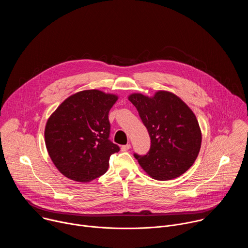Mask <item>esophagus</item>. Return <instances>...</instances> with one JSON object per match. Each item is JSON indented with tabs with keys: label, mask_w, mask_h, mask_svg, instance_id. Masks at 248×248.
<instances>
[{
	"label": "esophagus",
	"mask_w": 248,
	"mask_h": 248,
	"mask_svg": "<svg viewBox=\"0 0 248 248\" xmlns=\"http://www.w3.org/2000/svg\"><path fill=\"white\" fill-rule=\"evenodd\" d=\"M129 148H130V144L128 143V144H126V145H123V146L121 147V150H122V151H127Z\"/></svg>",
	"instance_id": "1"
}]
</instances>
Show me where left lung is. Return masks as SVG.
Wrapping results in <instances>:
<instances>
[{
  "instance_id": "left-lung-1",
  "label": "left lung",
  "mask_w": 248,
  "mask_h": 248,
  "mask_svg": "<svg viewBox=\"0 0 248 248\" xmlns=\"http://www.w3.org/2000/svg\"><path fill=\"white\" fill-rule=\"evenodd\" d=\"M128 100L151 138L148 154L134 155L140 167L157 181L179 178L193 165L201 147L202 134L194 113L179 96L166 90L152 96L132 93Z\"/></svg>"
}]
</instances>
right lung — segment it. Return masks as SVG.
<instances>
[{"mask_svg": "<svg viewBox=\"0 0 248 248\" xmlns=\"http://www.w3.org/2000/svg\"><path fill=\"white\" fill-rule=\"evenodd\" d=\"M119 96L98 89L67 97L49 117L45 144L65 178L89 183L107 171L110 156L120 151L109 140V111Z\"/></svg>", "mask_w": 248, "mask_h": 248, "instance_id": "right-lung-1", "label": "right lung"}]
</instances>
